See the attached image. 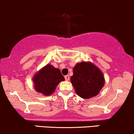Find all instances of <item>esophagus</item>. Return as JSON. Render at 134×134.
Returning <instances> with one entry per match:
<instances>
[{"label": "esophagus", "instance_id": "obj_1", "mask_svg": "<svg viewBox=\"0 0 134 134\" xmlns=\"http://www.w3.org/2000/svg\"><path fill=\"white\" fill-rule=\"evenodd\" d=\"M64 78H65V80L66 81H68L69 79H70V76H69L68 75H66L64 76Z\"/></svg>", "mask_w": 134, "mask_h": 134}]
</instances>
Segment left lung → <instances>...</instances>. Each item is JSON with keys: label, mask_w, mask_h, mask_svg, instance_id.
Returning <instances> with one entry per match:
<instances>
[{"label": "left lung", "mask_w": 134, "mask_h": 134, "mask_svg": "<svg viewBox=\"0 0 134 134\" xmlns=\"http://www.w3.org/2000/svg\"><path fill=\"white\" fill-rule=\"evenodd\" d=\"M71 82L77 94L83 99L97 96L104 85L103 74L91 63L81 62L74 68Z\"/></svg>", "instance_id": "left-lung-1"}]
</instances>
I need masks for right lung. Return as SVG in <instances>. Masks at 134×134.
<instances>
[{
    "instance_id": "right-lung-1",
    "label": "right lung",
    "mask_w": 134,
    "mask_h": 134,
    "mask_svg": "<svg viewBox=\"0 0 134 134\" xmlns=\"http://www.w3.org/2000/svg\"><path fill=\"white\" fill-rule=\"evenodd\" d=\"M35 89L45 96H49L60 81H64L60 70L50 64L42 68L34 77Z\"/></svg>"
}]
</instances>
